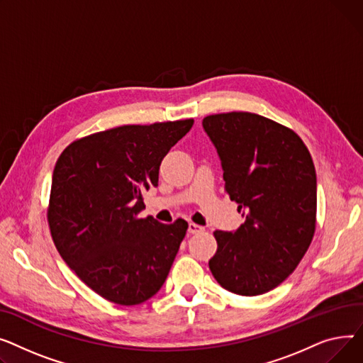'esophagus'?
Wrapping results in <instances>:
<instances>
[{"instance_id": "1", "label": "esophagus", "mask_w": 363, "mask_h": 363, "mask_svg": "<svg viewBox=\"0 0 363 363\" xmlns=\"http://www.w3.org/2000/svg\"><path fill=\"white\" fill-rule=\"evenodd\" d=\"M189 233L190 234H196V233H202L203 231V227L199 225V224H195V223H189Z\"/></svg>"}]
</instances>
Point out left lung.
Here are the masks:
<instances>
[{"label": "left lung", "mask_w": 363, "mask_h": 363, "mask_svg": "<svg viewBox=\"0 0 363 363\" xmlns=\"http://www.w3.org/2000/svg\"><path fill=\"white\" fill-rule=\"evenodd\" d=\"M202 125L221 160L225 191L246 218L238 230L214 231L209 269L231 293L264 294L287 279L312 242V157L289 127L253 113L208 116Z\"/></svg>", "instance_id": "left-lung-1"}]
</instances>
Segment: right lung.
Here are the masks:
<instances>
[{
  "mask_svg": "<svg viewBox=\"0 0 363 363\" xmlns=\"http://www.w3.org/2000/svg\"><path fill=\"white\" fill-rule=\"evenodd\" d=\"M194 120L121 125L70 143L57 160L48 224L57 250L104 299L139 305L162 287L187 223L139 218L162 158Z\"/></svg>",
  "mask_w": 363,
  "mask_h": 363,
  "instance_id": "add662e5",
  "label": "right lung"
}]
</instances>
